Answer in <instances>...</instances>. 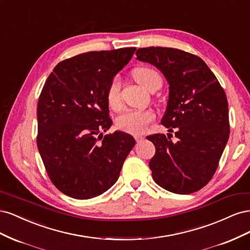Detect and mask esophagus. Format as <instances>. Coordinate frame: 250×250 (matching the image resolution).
Here are the masks:
<instances>
[{
  "mask_svg": "<svg viewBox=\"0 0 250 250\" xmlns=\"http://www.w3.org/2000/svg\"><path fill=\"white\" fill-rule=\"evenodd\" d=\"M134 139L137 141V143H140L144 140V137H142V135H134Z\"/></svg>",
  "mask_w": 250,
  "mask_h": 250,
  "instance_id": "obj_1",
  "label": "esophagus"
}]
</instances>
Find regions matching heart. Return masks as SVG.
I'll use <instances>...</instances> for the list:
<instances>
[{"mask_svg":"<svg viewBox=\"0 0 250 250\" xmlns=\"http://www.w3.org/2000/svg\"><path fill=\"white\" fill-rule=\"evenodd\" d=\"M133 77L147 90L154 86H162L163 79L155 70L147 66H141L133 71ZM107 103L112 109H118L121 105V82L118 77L113 78L108 86ZM153 113L148 110H126L117 118L119 129L132 134H142L147 130L149 124L153 122Z\"/></svg>","mask_w":250,"mask_h":250,"instance_id":"obj_1","label":"heart"}]
</instances>
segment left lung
Segmentation results:
<instances>
[{
    "instance_id": "1",
    "label": "left lung",
    "mask_w": 250,
    "mask_h": 250,
    "mask_svg": "<svg viewBox=\"0 0 250 250\" xmlns=\"http://www.w3.org/2000/svg\"><path fill=\"white\" fill-rule=\"evenodd\" d=\"M137 59L156 66L169 83L162 124L175 131L147 137L155 146L149 162L155 183L175 194L199 191L213 177L229 137L224 89L203 60L178 49H138Z\"/></svg>"
}]
</instances>
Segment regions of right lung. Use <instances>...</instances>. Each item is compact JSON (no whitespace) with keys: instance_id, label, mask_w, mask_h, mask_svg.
<instances>
[{"instance_id":"right-lung-1","label":"right lung","mask_w":250,"mask_h":250,"mask_svg":"<svg viewBox=\"0 0 250 250\" xmlns=\"http://www.w3.org/2000/svg\"><path fill=\"white\" fill-rule=\"evenodd\" d=\"M135 48L87 52L59 62L37 104V147L58 190L89 199L116 184L135 141L115 131L106 93L113 77L129 62Z\"/></svg>"}]
</instances>
